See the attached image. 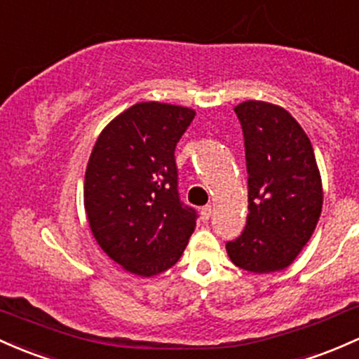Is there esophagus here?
Wrapping results in <instances>:
<instances>
[{
	"instance_id": "obj_1",
	"label": "esophagus",
	"mask_w": 359,
	"mask_h": 359,
	"mask_svg": "<svg viewBox=\"0 0 359 359\" xmlns=\"http://www.w3.org/2000/svg\"><path fill=\"white\" fill-rule=\"evenodd\" d=\"M200 214H202V219L203 221H209L210 215H212V205H205L202 210H200Z\"/></svg>"
}]
</instances>
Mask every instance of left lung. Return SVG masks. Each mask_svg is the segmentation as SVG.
<instances>
[{
	"label": "left lung",
	"instance_id": "8db88e82",
	"mask_svg": "<svg viewBox=\"0 0 359 359\" xmlns=\"http://www.w3.org/2000/svg\"><path fill=\"white\" fill-rule=\"evenodd\" d=\"M234 113L245 137L250 212L241 236L226 243L227 255L243 271H283L310 241L322 212L313 147L284 107L245 101Z\"/></svg>",
	"mask_w": 359,
	"mask_h": 359
}]
</instances>
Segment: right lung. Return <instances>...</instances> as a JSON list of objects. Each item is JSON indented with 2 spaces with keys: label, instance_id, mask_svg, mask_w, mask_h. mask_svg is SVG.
I'll return each instance as SVG.
<instances>
[{
  "label": "right lung",
  "instance_id": "obj_1",
  "mask_svg": "<svg viewBox=\"0 0 359 359\" xmlns=\"http://www.w3.org/2000/svg\"><path fill=\"white\" fill-rule=\"evenodd\" d=\"M190 107L138 102L99 135L86 171L83 205L95 241L126 272L171 269L196 224L178 194L175 149L194 121Z\"/></svg>",
  "mask_w": 359,
  "mask_h": 359
}]
</instances>
